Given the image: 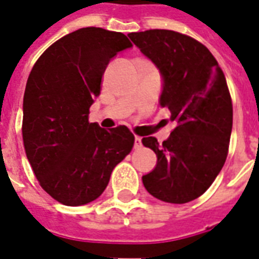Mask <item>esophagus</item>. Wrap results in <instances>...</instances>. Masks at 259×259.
<instances>
[{
    "instance_id": "34e87169",
    "label": "esophagus",
    "mask_w": 259,
    "mask_h": 259,
    "mask_svg": "<svg viewBox=\"0 0 259 259\" xmlns=\"http://www.w3.org/2000/svg\"><path fill=\"white\" fill-rule=\"evenodd\" d=\"M140 147H141V139L136 136L135 137V148H140Z\"/></svg>"
}]
</instances>
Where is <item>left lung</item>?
I'll list each match as a JSON object with an SVG mask.
<instances>
[{"mask_svg":"<svg viewBox=\"0 0 259 259\" xmlns=\"http://www.w3.org/2000/svg\"><path fill=\"white\" fill-rule=\"evenodd\" d=\"M162 77L159 105L168 108L176 127L159 144L143 137L157 154V165L143 176L155 198L185 204L204 194L228 157L233 107L222 69L209 50L174 30L127 34Z\"/></svg>","mask_w":259,"mask_h":259,"instance_id":"left-lung-1","label":"left lung"}]
</instances>
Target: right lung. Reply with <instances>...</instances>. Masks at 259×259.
<instances>
[{
	"instance_id": "add662e5",
	"label": "right lung",
	"mask_w": 259,
	"mask_h": 259,
	"mask_svg": "<svg viewBox=\"0 0 259 259\" xmlns=\"http://www.w3.org/2000/svg\"><path fill=\"white\" fill-rule=\"evenodd\" d=\"M132 48L123 33L83 27L48 47L31 69L23 97L22 135L37 180L69 206L102 194L113 168L135 144L126 126L89 122L109 61Z\"/></svg>"
}]
</instances>
